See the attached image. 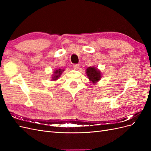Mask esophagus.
I'll return each mask as SVG.
<instances>
[{
	"instance_id": "obj_1",
	"label": "esophagus",
	"mask_w": 151,
	"mask_h": 151,
	"mask_svg": "<svg viewBox=\"0 0 151 151\" xmlns=\"http://www.w3.org/2000/svg\"><path fill=\"white\" fill-rule=\"evenodd\" d=\"M74 67V70H78L79 67H80V66H79V64H75V65H74V67Z\"/></svg>"
}]
</instances>
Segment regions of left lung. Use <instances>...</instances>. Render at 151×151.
Returning a JSON list of instances; mask_svg holds the SVG:
<instances>
[{
    "label": "left lung",
    "mask_w": 151,
    "mask_h": 151,
    "mask_svg": "<svg viewBox=\"0 0 151 151\" xmlns=\"http://www.w3.org/2000/svg\"><path fill=\"white\" fill-rule=\"evenodd\" d=\"M86 74L88 79L90 81L92 82V83L95 84L98 82L101 78V74L100 70H99L96 67H88L86 70Z\"/></svg>",
    "instance_id": "1"
}]
</instances>
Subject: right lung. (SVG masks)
Listing matches in <instances>:
<instances>
[{"instance_id": "right-lung-1", "label": "right lung", "mask_w": 151, "mask_h": 151, "mask_svg": "<svg viewBox=\"0 0 151 151\" xmlns=\"http://www.w3.org/2000/svg\"><path fill=\"white\" fill-rule=\"evenodd\" d=\"M64 71L63 69H60V68H58V69H57L54 71L53 74L52 76V81H56L58 79V77H60L61 76L62 73Z\"/></svg>"}]
</instances>
